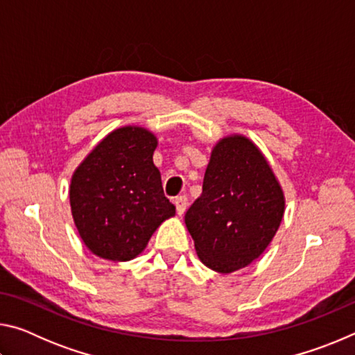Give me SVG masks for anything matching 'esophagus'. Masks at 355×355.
<instances>
[{"instance_id": "obj_1", "label": "esophagus", "mask_w": 355, "mask_h": 355, "mask_svg": "<svg viewBox=\"0 0 355 355\" xmlns=\"http://www.w3.org/2000/svg\"><path fill=\"white\" fill-rule=\"evenodd\" d=\"M186 207H188V197L186 196H180L175 199V208H177V213L178 216L184 214L186 211Z\"/></svg>"}]
</instances>
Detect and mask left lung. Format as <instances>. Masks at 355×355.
<instances>
[{
  "instance_id": "left-lung-1",
  "label": "left lung",
  "mask_w": 355,
  "mask_h": 355,
  "mask_svg": "<svg viewBox=\"0 0 355 355\" xmlns=\"http://www.w3.org/2000/svg\"><path fill=\"white\" fill-rule=\"evenodd\" d=\"M284 213V189L261 150L249 137L230 135L213 147L202 196L184 222L200 261L230 274L266 250Z\"/></svg>"
}]
</instances>
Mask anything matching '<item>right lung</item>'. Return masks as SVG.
<instances>
[{
	"instance_id": "obj_1",
	"label": "right lung",
	"mask_w": 355,
	"mask_h": 355,
	"mask_svg": "<svg viewBox=\"0 0 355 355\" xmlns=\"http://www.w3.org/2000/svg\"><path fill=\"white\" fill-rule=\"evenodd\" d=\"M156 136L127 125L111 131L76 167L70 207L76 230L94 255L130 261L156 228L175 216L153 164Z\"/></svg>"
}]
</instances>
